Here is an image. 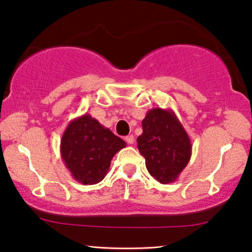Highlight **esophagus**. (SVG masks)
I'll return each instance as SVG.
<instances>
[{
    "instance_id": "obj_1",
    "label": "esophagus",
    "mask_w": 252,
    "mask_h": 252,
    "mask_svg": "<svg viewBox=\"0 0 252 252\" xmlns=\"http://www.w3.org/2000/svg\"><path fill=\"white\" fill-rule=\"evenodd\" d=\"M125 140H126V142L128 143V144H133L134 142H135V137H134L133 135H128V136H126V137H125Z\"/></svg>"
}]
</instances>
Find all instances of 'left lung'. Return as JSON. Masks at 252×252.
<instances>
[{"label": "left lung", "instance_id": "8db88e82", "mask_svg": "<svg viewBox=\"0 0 252 252\" xmlns=\"http://www.w3.org/2000/svg\"><path fill=\"white\" fill-rule=\"evenodd\" d=\"M137 149L151 177L167 185L177 181L190 160L191 142L173 110L154 108L142 120Z\"/></svg>", "mask_w": 252, "mask_h": 252}]
</instances>
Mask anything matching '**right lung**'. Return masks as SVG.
<instances>
[{
    "label": "right lung",
    "mask_w": 252,
    "mask_h": 252,
    "mask_svg": "<svg viewBox=\"0 0 252 252\" xmlns=\"http://www.w3.org/2000/svg\"><path fill=\"white\" fill-rule=\"evenodd\" d=\"M125 147V141L85 113L65 128L61 156L75 181L95 185L104 179L113 156Z\"/></svg>",
    "instance_id": "obj_1"
}]
</instances>
